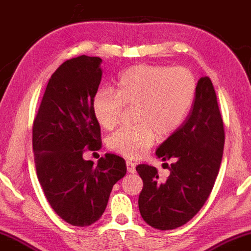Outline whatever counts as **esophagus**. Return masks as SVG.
Wrapping results in <instances>:
<instances>
[{"mask_svg":"<svg viewBox=\"0 0 251 251\" xmlns=\"http://www.w3.org/2000/svg\"><path fill=\"white\" fill-rule=\"evenodd\" d=\"M126 168H127V172L128 173H135L136 172V164L132 161H127L126 162Z\"/></svg>","mask_w":251,"mask_h":251,"instance_id":"esophagus-1","label":"esophagus"}]
</instances>
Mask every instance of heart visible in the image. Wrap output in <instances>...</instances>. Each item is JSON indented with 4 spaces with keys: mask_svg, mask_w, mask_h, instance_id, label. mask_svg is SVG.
Masks as SVG:
<instances>
[{
    "mask_svg": "<svg viewBox=\"0 0 251 251\" xmlns=\"http://www.w3.org/2000/svg\"><path fill=\"white\" fill-rule=\"evenodd\" d=\"M197 93L193 74L183 67L138 65L127 69L116 82V93L98 90L94 96L95 118L104 129L118 124L123 107H134V123L110 135L114 152L138 158L154 144L156 135L166 137L188 117Z\"/></svg>",
    "mask_w": 251,
    "mask_h": 251,
    "instance_id": "obj_1",
    "label": "heart"
}]
</instances>
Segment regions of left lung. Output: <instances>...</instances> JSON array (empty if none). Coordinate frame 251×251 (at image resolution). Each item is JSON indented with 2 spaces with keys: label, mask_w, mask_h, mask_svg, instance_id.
Returning <instances> with one entry per match:
<instances>
[{
  "label": "left lung",
  "mask_w": 251,
  "mask_h": 251,
  "mask_svg": "<svg viewBox=\"0 0 251 251\" xmlns=\"http://www.w3.org/2000/svg\"><path fill=\"white\" fill-rule=\"evenodd\" d=\"M224 146L216 91L209 77H201L188 118L155 152L162 161H173L164 163L170 176L161 182L154 166H136L144 183L138 208L147 225L158 230L176 229L200 211L213 189Z\"/></svg>",
  "instance_id": "1"
}]
</instances>
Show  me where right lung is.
Segmentation results:
<instances>
[{
  "instance_id": "add662e5",
  "label": "right lung",
  "mask_w": 251,
  "mask_h": 251,
  "mask_svg": "<svg viewBox=\"0 0 251 251\" xmlns=\"http://www.w3.org/2000/svg\"><path fill=\"white\" fill-rule=\"evenodd\" d=\"M101 59H69L48 82L33 122L32 146L40 184L51 208L71 226H86L104 213L115 183L126 174L124 158L106 154L85 161L101 147L93 100L101 80Z\"/></svg>"
}]
</instances>
